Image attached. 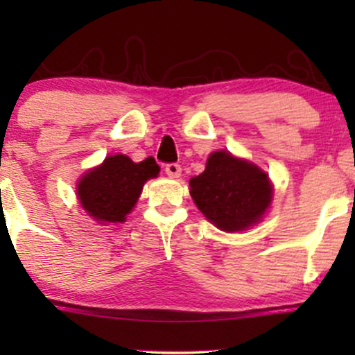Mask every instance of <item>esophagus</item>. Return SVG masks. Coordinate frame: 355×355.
Here are the masks:
<instances>
[{
	"mask_svg": "<svg viewBox=\"0 0 355 355\" xmlns=\"http://www.w3.org/2000/svg\"><path fill=\"white\" fill-rule=\"evenodd\" d=\"M165 173L168 175V177H180L182 166L178 164H166L165 165Z\"/></svg>",
	"mask_w": 355,
	"mask_h": 355,
	"instance_id": "esophagus-1",
	"label": "esophagus"
}]
</instances>
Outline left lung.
Masks as SVG:
<instances>
[{
    "label": "left lung",
    "mask_w": 355,
    "mask_h": 355,
    "mask_svg": "<svg viewBox=\"0 0 355 355\" xmlns=\"http://www.w3.org/2000/svg\"><path fill=\"white\" fill-rule=\"evenodd\" d=\"M190 195L220 230H245L259 222L272 200L267 175L229 152L211 153L205 172L190 180Z\"/></svg>",
    "instance_id": "8db88e82"
}]
</instances>
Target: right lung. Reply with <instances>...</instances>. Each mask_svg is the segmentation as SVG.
<instances>
[{
	"label": "right lung",
	"mask_w": 355,
	"mask_h": 355,
	"mask_svg": "<svg viewBox=\"0 0 355 355\" xmlns=\"http://www.w3.org/2000/svg\"><path fill=\"white\" fill-rule=\"evenodd\" d=\"M160 166L155 160L133 164L126 155L105 158L98 168L92 170L78 183V197L89 217L100 222H125L135 207L138 195L148 178L157 177Z\"/></svg>",
	"instance_id": "obj_1"
}]
</instances>
